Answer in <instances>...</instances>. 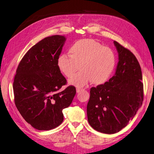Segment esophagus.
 Instances as JSON below:
<instances>
[{"label": "esophagus", "mask_w": 154, "mask_h": 154, "mask_svg": "<svg viewBox=\"0 0 154 154\" xmlns=\"http://www.w3.org/2000/svg\"><path fill=\"white\" fill-rule=\"evenodd\" d=\"M82 89L81 88H77V89H76V91H77V93H79L81 91H82Z\"/></svg>", "instance_id": "esophagus-1"}]
</instances>
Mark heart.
<instances>
[{
	"label": "heart",
	"mask_w": 154,
	"mask_h": 154,
	"mask_svg": "<svg viewBox=\"0 0 154 154\" xmlns=\"http://www.w3.org/2000/svg\"><path fill=\"white\" fill-rule=\"evenodd\" d=\"M69 54L60 55L57 66L63 75L70 77L79 65L81 71L68 80L70 86L77 88L86 86L91 81L95 84L104 83L116 64L113 51L93 39L85 38L75 42L69 49Z\"/></svg>",
	"instance_id": "b5f03b06"
}]
</instances>
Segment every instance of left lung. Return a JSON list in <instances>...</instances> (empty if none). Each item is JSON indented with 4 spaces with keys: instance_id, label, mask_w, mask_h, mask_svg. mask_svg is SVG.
<instances>
[{
    "instance_id": "1",
    "label": "left lung",
    "mask_w": 154,
    "mask_h": 154,
    "mask_svg": "<svg viewBox=\"0 0 154 154\" xmlns=\"http://www.w3.org/2000/svg\"><path fill=\"white\" fill-rule=\"evenodd\" d=\"M119 61L113 76L104 84L93 87L87 105L88 120L95 130L116 133L126 127L143 100L142 73L135 56L113 41Z\"/></svg>"
}]
</instances>
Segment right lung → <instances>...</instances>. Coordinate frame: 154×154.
Instances as JSON below:
<instances>
[{
	"label": "right lung",
	"mask_w": 154,
	"mask_h": 154,
	"mask_svg": "<svg viewBox=\"0 0 154 154\" xmlns=\"http://www.w3.org/2000/svg\"><path fill=\"white\" fill-rule=\"evenodd\" d=\"M66 41L63 35L45 37L32 47L21 60L13 82L14 102L21 116L38 130H50L62 123V110L76 94L74 86L59 92L66 83L57 66Z\"/></svg>",
	"instance_id": "add662e5"
}]
</instances>
